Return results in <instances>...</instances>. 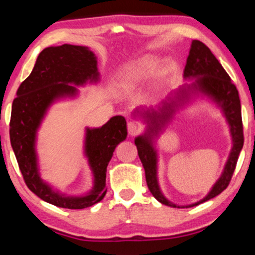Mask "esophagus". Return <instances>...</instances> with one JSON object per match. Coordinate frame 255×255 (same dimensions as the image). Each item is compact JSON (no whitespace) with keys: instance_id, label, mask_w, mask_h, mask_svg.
Returning <instances> with one entry per match:
<instances>
[{"instance_id":"1","label":"esophagus","mask_w":255,"mask_h":255,"mask_svg":"<svg viewBox=\"0 0 255 255\" xmlns=\"http://www.w3.org/2000/svg\"><path fill=\"white\" fill-rule=\"evenodd\" d=\"M141 130V128L139 127L138 124L133 123V122H128V134L130 135H135L137 133H139Z\"/></svg>"}]
</instances>
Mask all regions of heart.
<instances>
[{
    "mask_svg": "<svg viewBox=\"0 0 255 255\" xmlns=\"http://www.w3.org/2000/svg\"><path fill=\"white\" fill-rule=\"evenodd\" d=\"M174 68L175 65L172 60L166 59L161 62L159 58L145 55L122 68L120 74L117 75L116 87L121 94L128 95L140 88L146 81L156 74L159 69L160 74L167 76L174 71Z\"/></svg>",
    "mask_w": 255,
    "mask_h": 255,
    "instance_id": "heart-1",
    "label": "heart"
}]
</instances>
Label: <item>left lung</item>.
<instances>
[{
	"mask_svg": "<svg viewBox=\"0 0 255 255\" xmlns=\"http://www.w3.org/2000/svg\"><path fill=\"white\" fill-rule=\"evenodd\" d=\"M186 82L170 94L156 108H137L132 117L141 120L146 124L144 133L134 138L139 159L145 169L146 182L149 191L160 203L172 208H191L214 198L226 189L235 172L239 153L244 145L242 106L236 86L223 66L216 59L209 47L200 40H193L189 55L183 71ZM197 98L210 100L217 106L228 124L232 135L233 146L221 176L212 189L202 200L188 206H177L170 202L163 195L157 180L158 155L156 148V139L159 136L177 111L183 109Z\"/></svg>",
	"mask_w": 255,
	"mask_h": 255,
	"instance_id": "8db88e82",
	"label": "left lung"
}]
</instances>
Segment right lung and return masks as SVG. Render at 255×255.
Instances as JSON below:
<instances>
[{"instance_id": "1", "label": "right lung", "mask_w": 255, "mask_h": 255, "mask_svg": "<svg viewBox=\"0 0 255 255\" xmlns=\"http://www.w3.org/2000/svg\"><path fill=\"white\" fill-rule=\"evenodd\" d=\"M100 81L97 58L87 46L64 44L50 46L38 55L31 74L20 83L12 102L10 141L29 189L59 208L85 209L106 196L107 167L116 146L127 139V121L111 117L100 128H86L83 154L93 176V187L80 196L62 194L41 179L37 135L50 108L62 100L79 96L78 87Z\"/></svg>"}]
</instances>
